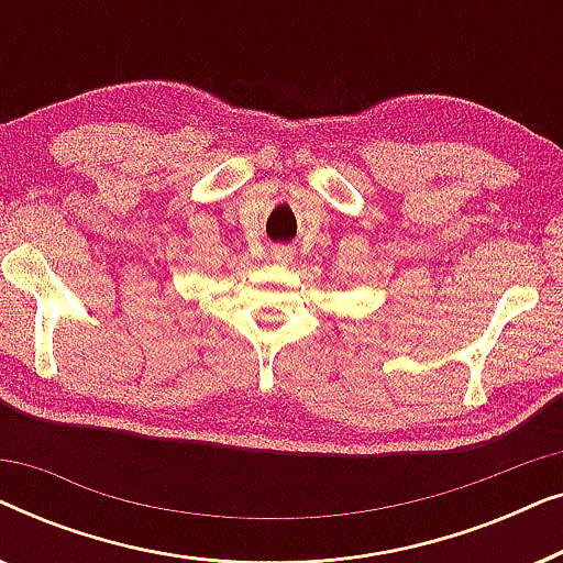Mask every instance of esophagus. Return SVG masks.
<instances>
[{"label":"esophagus","instance_id":"1","mask_svg":"<svg viewBox=\"0 0 563 563\" xmlns=\"http://www.w3.org/2000/svg\"><path fill=\"white\" fill-rule=\"evenodd\" d=\"M291 256H295V253H291V249H287V245H282V249H274V258L279 261V264H289Z\"/></svg>","mask_w":563,"mask_h":563}]
</instances>
